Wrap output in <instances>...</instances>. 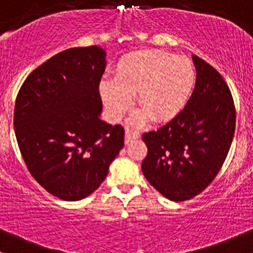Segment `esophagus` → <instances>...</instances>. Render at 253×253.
<instances>
[{
  "label": "esophagus",
  "instance_id": "34e87169",
  "mask_svg": "<svg viewBox=\"0 0 253 253\" xmlns=\"http://www.w3.org/2000/svg\"><path fill=\"white\" fill-rule=\"evenodd\" d=\"M140 137V134L136 131H132V130L126 129V137H124V142L127 145L129 142H131L132 140H136Z\"/></svg>",
  "mask_w": 253,
  "mask_h": 253
}]
</instances>
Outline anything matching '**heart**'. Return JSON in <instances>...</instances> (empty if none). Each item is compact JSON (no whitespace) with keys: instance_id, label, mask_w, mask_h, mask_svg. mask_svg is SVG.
Wrapping results in <instances>:
<instances>
[{"instance_id":"b5f03b06","label":"heart","mask_w":253,"mask_h":253,"mask_svg":"<svg viewBox=\"0 0 253 253\" xmlns=\"http://www.w3.org/2000/svg\"><path fill=\"white\" fill-rule=\"evenodd\" d=\"M196 72L189 58L158 49L132 52L119 59L114 79L103 78L98 84L101 98L109 116L118 119L131 105V95L142 111L131 123L142 126L168 122L185 108L194 91Z\"/></svg>"}]
</instances>
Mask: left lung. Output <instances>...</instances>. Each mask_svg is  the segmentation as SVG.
Returning a JSON list of instances; mask_svg holds the SVG:
<instances>
[{
  "mask_svg": "<svg viewBox=\"0 0 253 253\" xmlns=\"http://www.w3.org/2000/svg\"><path fill=\"white\" fill-rule=\"evenodd\" d=\"M196 84L185 108L166 126L145 132L147 181L174 202L202 192L222 168L235 131L233 96L222 75L197 56Z\"/></svg>",
  "mask_w": 253,
  "mask_h": 253,
  "instance_id": "left-lung-1",
  "label": "left lung"
}]
</instances>
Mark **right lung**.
Wrapping results in <instances>:
<instances>
[{
	"label": "right lung",
	"mask_w": 253,
	"mask_h": 253,
	"mask_svg": "<svg viewBox=\"0 0 253 253\" xmlns=\"http://www.w3.org/2000/svg\"><path fill=\"white\" fill-rule=\"evenodd\" d=\"M106 51H62L31 72L18 92L14 129L30 174L51 195L79 201L105 180L124 129L100 119Z\"/></svg>",
	"instance_id": "right-lung-1"
}]
</instances>
